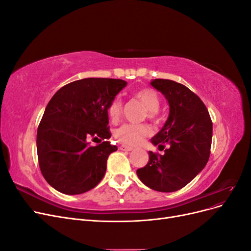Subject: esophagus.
I'll list each match as a JSON object with an SVG mask.
<instances>
[{
	"label": "esophagus",
	"instance_id": "esophagus-1",
	"mask_svg": "<svg viewBox=\"0 0 251 251\" xmlns=\"http://www.w3.org/2000/svg\"><path fill=\"white\" fill-rule=\"evenodd\" d=\"M119 149H120V150H123V151H132V150H133V148H132V147L124 146V144H123V146H120V147H119Z\"/></svg>",
	"mask_w": 251,
	"mask_h": 251
}]
</instances>
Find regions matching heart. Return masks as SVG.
<instances>
[{
	"mask_svg": "<svg viewBox=\"0 0 251 251\" xmlns=\"http://www.w3.org/2000/svg\"><path fill=\"white\" fill-rule=\"evenodd\" d=\"M134 96L139 100L147 108V117L151 120L158 118V110L160 108V97L155 90L143 88L137 90ZM123 110V101L119 97H115L108 107V115L111 120H117ZM150 130L146 125L124 124L115 131L116 139L126 146H136L147 137Z\"/></svg>",
	"mask_w": 251,
	"mask_h": 251,
	"instance_id": "1",
	"label": "heart"
}]
</instances>
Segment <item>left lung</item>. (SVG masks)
Listing matches in <instances>:
<instances>
[{"label": "left lung", "mask_w": 251, "mask_h": 251, "mask_svg": "<svg viewBox=\"0 0 251 251\" xmlns=\"http://www.w3.org/2000/svg\"><path fill=\"white\" fill-rule=\"evenodd\" d=\"M151 85L165 96L170 115L151 143L164 154L149 151L150 160L137 170L143 184L157 192H176L188 184L206 165L210 155L212 123L200 97L182 83L157 78Z\"/></svg>", "instance_id": "1"}]
</instances>
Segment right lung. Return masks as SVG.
<instances>
[{"mask_svg":"<svg viewBox=\"0 0 251 251\" xmlns=\"http://www.w3.org/2000/svg\"><path fill=\"white\" fill-rule=\"evenodd\" d=\"M126 86L114 78H83L60 88L48 102L37 127L36 149L44 178L56 191L79 195L103 178L110 141L108 107ZM89 140H98L91 146ZM104 140V142H101Z\"/></svg>","mask_w":251,"mask_h":251,"instance_id":"obj_1","label":"right lung"}]
</instances>
